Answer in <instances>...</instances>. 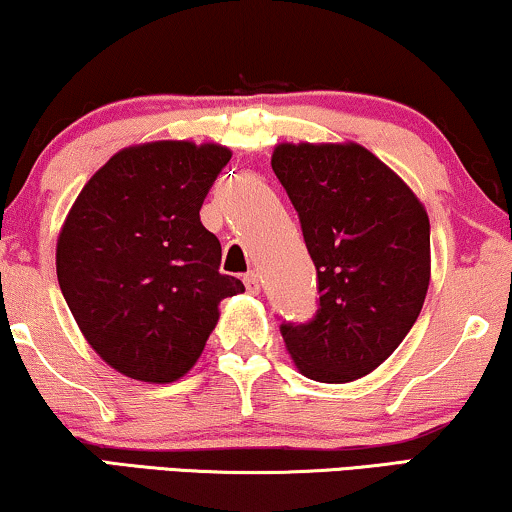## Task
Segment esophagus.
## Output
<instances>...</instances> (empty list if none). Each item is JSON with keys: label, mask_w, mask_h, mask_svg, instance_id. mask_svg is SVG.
<instances>
[{"label": "esophagus", "mask_w": 512, "mask_h": 512, "mask_svg": "<svg viewBox=\"0 0 512 512\" xmlns=\"http://www.w3.org/2000/svg\"><path fill=\"white\" fill-rule=\"evenodd\" d=\"M244 285H246V292H249V294H258V292H261V277H258V273H246L244 275Z\"/></svg>", "instance_id": "1"}]
</instances>
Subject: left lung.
Masks as SVG:
<instances>
[{"label":"left lung","instance_id":"8db88e82","mask_svg":"<svg viewBox=\"0 0 512 512\" xmlns=\"http://www.w3.org/2000/svg\"><path fill=\"white\" fill-rule=\"evenodd\" d=\"M273 170L318 273V311L280 325L301 375L344 384L382 365L430 287V218L413 189L356 142L277 144Z\"/></svg>","mask_w":512,"mask_h":512}]
</instances>
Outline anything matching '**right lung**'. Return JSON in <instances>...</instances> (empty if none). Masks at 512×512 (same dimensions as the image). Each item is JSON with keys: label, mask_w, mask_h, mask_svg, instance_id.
<instances>
[{"label": "right lung", "mask_w": 512, "mask_h": 512, "mask_svg": "<svg viewBox=\"0 0 512 512\" xmlns=\"http://www.w3.org/2000/svg\"><path fill=\"white\" fill-rule=\"evenodd\" d=\"M232 151L147 142L87 180L56 242V277L87 344L125 377L166 384L197 363L218 304L244 292L220 273V242L201 225L208 189Z\"/></svg>", "instance_id": "right-lung-1"}]
</instances>
